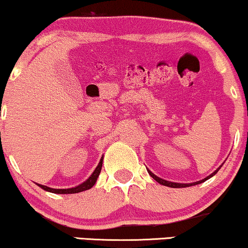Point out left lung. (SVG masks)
Segmentation results:
<instances>
[{
	"label": "left lung",
	"mask_w": 248,
	"mask_h": 248,
	"mask_svg": "<svg viewBox=\"0 0 248 248\" xmlns=\"http://www.w3.org/2000/svg\"><path fill=\"white\" fill-rule=\"evenodd\" d=\"M222 167V165L220 166V167H218L217 169H216L215 171H213V173L211 174V175H208L207 177H205L203 178V180H200V181H198V182H193V183H175V182H170V181H166V180H162L161 177H158L156 176V175H155L152 173L151 170H150V169H147V173L150 174V176H151L152 178H155V180L158 182V183H160L161 186H169V187H186V186H197V184H200V183H202V182H205V181H207L208 178H211V177H213L214 176V175L217 173L218 170H220V168Z\"/></svg>",
	"instance_id": "obj_1"
}]
</instances>
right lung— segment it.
<instances>
[{
    "label": "right lung",
    "instance_id": "right-lung-1",
    "mask_svg": "<svg viewBox=\"0 0 248 248\" xmlns=\"http://www.w3.org/2000/svg\"><path fill=\"white\" fill-rule=\"evenodd\" d=\"M103 158L102 156L101 160H99V164L97 165V167L95 168V170L93 171V174L90 175L89 178H87L86 181L82 182V183L79 184V186H74V187H68V189H52V187H49L46 186H42V184H37L41 189L48 191V192L51 193H57V194H70V193H78V192H82V191L89 190L95 186V183L97 182V178H98L99 174H101V169H102V165H103Z\"/></svg>",
    "mask_w": 248,
    "mask_h": 248
}]
</instances>
